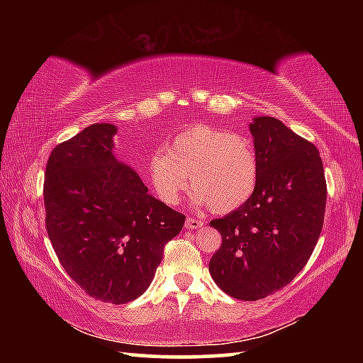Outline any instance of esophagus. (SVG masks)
Segmentation results:
<instances>
[{
    "label": "esophagus",
    "instance_id": "obj_1",
    "mask_svg": "<svg viewBox=\"0 0 363 363\" xmlns=\"http://www.w3.org/2000/svg\"><path fill=\"white\" fill-rule=\"evenodd\" d=\"M203 225V220L195 219V218H187L186 219V227L187 229H199V227Z\"/></svg>",
    "mask_w": 363,
    "mask_h": 363
}]
</instances>
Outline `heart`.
Instances as JSON below:
<instances>
[{"label":"heart","mask_w":363,"mask_h":363,"mask_svg":"<svg viewBox=\"0 0 363 363\" xmlns=\"http://www.w3.org/2000/svg\"><path fill=\"white\" fill-rule=\"evenodd\" d=\"M153 192L167 205H176L189 177L194 201L214 213H230L253 195L259 162L248 138L211 125H195L177 133L167 152L155 150L147 160Z\"/></svg>","instance_id":"b5f03b06"}]
</instances>
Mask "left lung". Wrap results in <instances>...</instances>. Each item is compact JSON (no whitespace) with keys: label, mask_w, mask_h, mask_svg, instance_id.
<instances>
[{"label":"left lung","mask_w":363,"mask_h":363,"mask_svg":"<svg viewBox=\"0 0 363 363\" xmlns=\"http://www.w3.org/2000/svg\"><path fill=\"white\" fill-rule=\"evenodd\" d=\"M259 177L247 203L210 225L223 245L210 274L229 296L257 301L301 272L320 237L327 182L317 147L274 116L250 123Z\"/></svg>","instance_id":"8db88e82"}]
</instances>
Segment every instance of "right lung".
<instances>
[{"instance_id": "1", "label": "right lung", "mask_w": 363, "mask_h": 363, "mask_svg": "<svg viewBox=\"0 0 363 363\" xmlns=\"http://www.w3.org/2000/svg\"><path fill=\"white\" fill-rule=\"evenodd\" d=\"M112 123L54 147L45 176L46 230L70 279L104 303L125 304L152 284L186 216L147 194L113 155Z\"/></svg>"}]
</instances>
